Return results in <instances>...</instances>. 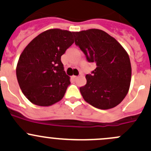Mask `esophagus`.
Returning a JSON list of instances; mask_svg holds the SVG:
<instances>
[{
    "label": "esophagus",
    "mask_w": 151,
    "mask_h": 151,
    "mask_svg": "<svg viewBox=\"0 0 151 151\" xmlns=\"http://www.w3.org/2000/svg\"><path fill=\"white\" fill-rule=\"evenodd\" d=\"M77 78V76H74V75H73V76H71V79H72L73 80H75Z\"/></svg>",
    "instance_id": "esophagus-1"
}]
</instances>
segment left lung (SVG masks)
<instances>
[{
    "label": "left lung",
    "mask_w": 151,
    "mask_h": 151,
    "mask_svg": "<svg viewBox=\"0 0 151 151\" xmlns=\"http://www.w3.org/2000/svg\"><path fill=\"white\" fill-rule=\"evenodd\" d=\"M75 45L95 63L92 74H87V83L80 88L86 102L101 109L118 105L129 92L132 66L127 52L112 36L99 29L73 33Z\"/></svg>",
    "instance_id": "1"
}]
</instances>
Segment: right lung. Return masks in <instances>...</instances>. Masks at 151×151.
Returning <instances> with one entry per match:
<instances>
[{
  "instance_id": "add662e5",
  "label": "right lung",
  "mask_w": 151,
  "mask_h": 151,
  "mask_svg": "<svg viewBox=\"0 0 151 151\" xmlns=\"http://www.w3.org/2000/svg\"><path fill=\"white\" fill-rule=\"evenodd\" d=\"M73 33L49 29L34 38L21 53L17 78L22 92L33 104L51 106L64 96L71 83L60 58L74 43Z\"/></svg>"
}]
</instances>
